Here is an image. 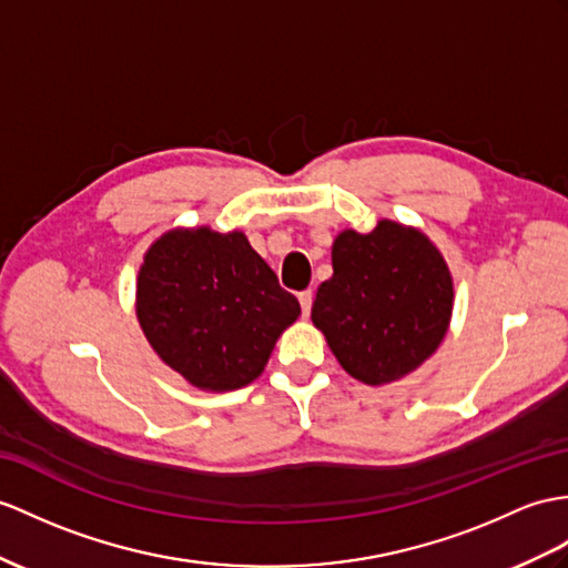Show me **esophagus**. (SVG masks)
<instances>
[{
  "label": "esophagus",
  "instance_id": "1",
  "mask_svg": "<svg viewBox=\"0 0 568 568\" xmlns=\"http://www.w3.org/2000/svg\"><path fill=\"white\" fill-rule=\"evenodd\" d=\"M298 303H301L303 315H308V313H311V306H313V292H311V288H308V292H301V294H298Z\"/></svg>",
  "mask_w": 568,
  "mask_h": 568
}]
</instances>
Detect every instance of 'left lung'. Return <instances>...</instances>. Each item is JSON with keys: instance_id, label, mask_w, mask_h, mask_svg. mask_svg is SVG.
Listing matches in <instances>:
<instances>
[{"instance_id": "8db88e82", "label": "left lung", "mask_w": 568, "mask_h": 568, "mask_svg": "<svg viewBox=\"0 0 568 568\" xmlns=\"http://www.w3.org/2000/svg\"><path fill=\"white\" fill-rule=\"evenodd\" d=\"M453 276L422 231L383 219L371 233L342 231L332 276L313 301V325L352 378L385 385L419 368L444 342Z\"/></svg>"}]
</instances>
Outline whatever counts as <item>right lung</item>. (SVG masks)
I'll list each match as a JSON object with an SVG mask.
<instances>
[{"instance_id":"1","label":"right lung","mask_w":568,"mask_h":568,"mask_svg":"<svg viewBox=\"0 0 568 568\" xmlns=\"http://www.w3.org/2000/svg\"><path fill=\"white\" fill-rule=\"evenodd\" d=\"M298 315L296 296L241 231L173 229L136 276V317L151 349L200 390L253 383Z\"/></svg>"}]
</instances>
